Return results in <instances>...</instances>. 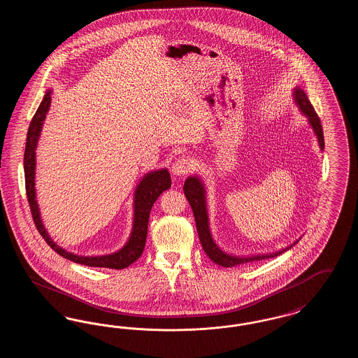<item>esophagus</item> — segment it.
<instances>
[{"instance_id":"esophagus-1","label":"esophagus","mask_w":358,"mask_h":358,"mask_svg":"<svg viewBox=\"0 0 358 358\" xmlns=\"http://www.w3.org/2000/svg\"><path fill=\"white\" fill-rule=\"evenodd\" d=\"M194 169V165H193V161L189 158V157H178L174 162H173V166H171V171L176 174V176H187L190 171Z\"/></svg>"}]
</instances>
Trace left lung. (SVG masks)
<instances>
[{
    "label": "left lung",
    "instance_id": "8db88e82",
    "mask_svg": "<svg viewBox=\"0 0 358 358\" xmlns=\"http://www.w3.org/2000/svg\"><path fill=\"white\" fill-rule=\"evenodd\" d=\"M295 102L298 103L299 108L303 111V114L308 118L310 124L313 126L320 146L324 150V130H322V124H321V120L317 115L314 107L311 102L308 101L305 91H302L301 88H298L295 91ZM184 192L187 196V201L193 209V215H194V220H196V228L199 232V238L201 241V245L204 248L205 254L209 256L210 260H213L216 264L222 266V267H235L238 264H244V263H252V262H260L268 257H275V256L283 254L285 251L289 250L286 248L283 251L275 252V254H270V255H259L252 256V257H236V256L227 255L224 254L222 250L215 244V241L212 240L210 232H209V227H208V215H206V205H205V192L203 184L200 182L199 178L196 177H189L185 184H184Z\"/></svg>",
    "mask_w": 358,
    "mask_h": 358
}]
</instances>
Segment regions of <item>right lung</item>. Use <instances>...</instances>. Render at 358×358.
<instances>
[{
  "mask_svg": "<svg viewBox=\"0 0 358 358\" xmlns=\"http://www.w3.org/2000/svg\"><path fill=\"white\" fill-rule=\"evenodd\" d=\"M51 103V92L48 91L40 103L37 111L34 113V118L31 120L28 134H27V143H25V154H24V173H25V192L29 209L32 213L34 225L38 231V234L47 241V244L51 247L55 252L59 255L69 259L71 262L85 264L88 267H103V268H114V270H122L127 266L133 264L139 256L142 255L146 236H148V224L150 217V210L157 199L171 187V174L169 171H158L154 173H149L136 187V213H134V227L131 236L129 238L127 244L113 255L106 256H78L69 254L63 248L57 247L48 234L45 232V228L40 220V213L37 203L34 200V166H36V158H34V150L36 145L40 136L43 122L45 120L47 111L50 108Z\"/></svg>",
  "mask_w": 358,
  "mask_h": 358,
  "instance_id": "1",
  "label": "right lung"
}]
</instances>
